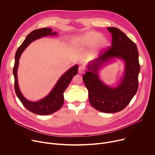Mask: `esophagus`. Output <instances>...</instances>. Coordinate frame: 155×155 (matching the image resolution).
<instances>
[{"label": "esophagus", "instance_id": "obj_1", "mask_svg": "<svg viewBox=\"0 0 155 155\" xmlns=\"http://www.w3.org/2000/svg\"><path fill=\"white\" fill-rule=\"evenodd\" d=\"M84 72V67H83V66H80L79 68H78V73L80 74H83Z\"/></svg>", "mask_w": 155, "mask_h": 155}]
</instances>
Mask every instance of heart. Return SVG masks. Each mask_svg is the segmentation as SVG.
Segmentation results:
<instances>
[{"instance_id": "1", "label": "heart", "mask_w": 155, "mask_h": 155, "mask_svg": "<svg viewBox=\"0 0 155 155\" xmlns=\"http://www.w3.org/2000/svg\"><path fill=\"white\" fill-rule=\"evenodd\" d=\"M75 45L80 48H89L94 45L96 50H101L109 45L108 38L97 31H89L77 38L74 41Z\"/></svg>"}]
</instances>
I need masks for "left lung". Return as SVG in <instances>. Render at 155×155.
<instances>
[{"label":"left lung","instance_id":"left-lung-1","mask_svg":"<svg viewBox=\"0 0 155 155\" xmlns=\"http://www.w3.org/2000/svg\"><path fill=\"white\" fill-rule=\"evenodd\" d=\"M107 29L112 34V47L87 64L88 71L83 75V80L91 105L101 112L113 114L123 110L136 94L140 64L135 43L117 28ZM114 58L125 62L124 75L116 87L105 84L98 74L102 66Z\"/></svg>","mask_w":155,"mask_h":155}]
</instances>
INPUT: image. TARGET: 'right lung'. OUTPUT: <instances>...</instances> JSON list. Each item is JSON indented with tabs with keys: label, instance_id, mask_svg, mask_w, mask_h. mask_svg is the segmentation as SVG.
<instances>
[{
	"label": "right lung",
	"instance_id": "add662e5",
	"mask_svg": "<svg viewBox=\"0 0 155 155\" xmlns=\"http://www.w3.org/2000/svg\"><path fill=\"white\" fill-rule=\"evenodd\" d=\"M58 33L53 32L51 28H41L31 32L27 35L25 40L18 48L15 58V65L13 69V74L15 78V90L16 96L23 104V105L30 112L39 115H47L54 113L61 108L64 104V92L71 83L74 76L77 74L78 65H75L67 72H65L58 80L55 86L50 93L42 99L32 102L26 99L21 93L18 81L17 72L19 65V60L24 50L33 41L41 37L58 35Z\"/></svg>",
	"mask_w": 155,
	"mask_h": 155
}]
</instances>
